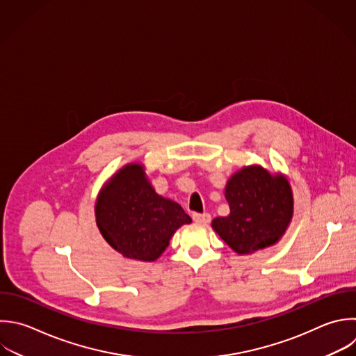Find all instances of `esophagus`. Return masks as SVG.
Here are the masks:
<instances>
[{
	"label": "esophagus",
	"instance_id": "esophagus-1",
	"mask_svg": "<svg viewBox=\"0 0 356 356\" xmlns=\"http://www.w3.org/2000/svg\"><path fill=\"white\" fill-rule=\"evenodd\" d=\"M192 218H193V221L197 222V224H209L210 220H211V216H210L209 213H203V214L195 213V214L192 216Z\"/></svg>",
	"mask_w": 356,
	"mask_h": 356
}]
</instances>
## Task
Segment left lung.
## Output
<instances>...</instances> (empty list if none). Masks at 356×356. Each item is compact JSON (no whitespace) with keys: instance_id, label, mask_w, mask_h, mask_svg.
Here are the masks:
<instances>
[{"instance_id":"left-lung-1","label":"left lung","mask_w":356,"mask_h":356,"mask_svg":"<svg viewBox=\"0 0 356 356\" xmlns=\"http://www.w3.org/2000/svg\"><path fill=\"white\" fill-rule=\"evenodd\" d=\"M229 204L227 217L211 227L238 254H250L280 241L293 214V196L288 179L260 165L243 167L225 185Z\"/></svg>"}]
</instances>
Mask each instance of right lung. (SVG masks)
<instances>
[{
  "label": "right lung",
  "instance_id": "add662e5",
  "mask_svg": "<svg viewBox=\"0 0 356 356\" xmlns=\"http://www.w3.org/2000/svg\"><path fill=\"white\" fill-rule=\"evenodd\" d=\"M96 222L103 238L128 259L154 261L174 232L192 218L184 209L156 193L142 164L115 172L96 200Z\"/></svg>",
  "mask_w": 356,
  "mask_h": 356
}]
</instances>
